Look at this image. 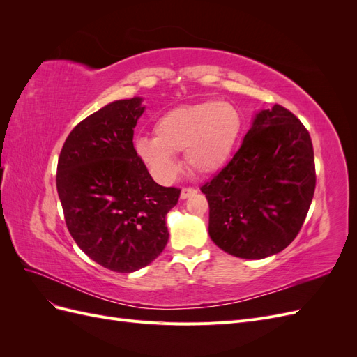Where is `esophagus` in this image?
<instances>
[{
	"mask_svg": "<svg viewBox=\"0 0 357 357\" xmlns=\"http://www.w3.org/2000/svg\"><path fill=\"white\" fill-rule=\"evenodd\" d=\"M197 193V190L195 189H192V188H185V189H181V192H180V198L181 199H188L189 197H193Z\"/></svg>",
	"mask_w": 357,
	"mask_h": 357,
	"instance_id": "obj_1",
	"label": "esophagus"
}]
</instances>
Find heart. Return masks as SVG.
<instances>
[{"instance_id": "obj_1", "label": "heart", "mask_w": 357, "mask_h": 357, "mask_svg": "<svg viewBox=\"0 0 357 357\" xmlns=\"http://www.w3.org/2000/svg\"><path fill=\"white\" fill-rule=\"evenodd\" d=\"M244 131L240 110L229 102L205 101L180 105L156 119L155 138L139 137L135 153L160 183L178 172L174 153L183 152L188 168L199 176L220 171L238 147Z\"/></svg>"}]
</instances>
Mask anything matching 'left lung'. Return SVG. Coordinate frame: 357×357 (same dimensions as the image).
<instances>
[{"instance_id":"left-lung-1","label":"left lung","mask_w":357,"mask_h":357,"mask_svg":"<svg viewBox=\"0 0 357 357\" xmlns=\"http://www.w3.org/2000/svg\"><path fill=\"white\" fill-rule=\"evenodd\" d=\"M314 189L305 126L278 104L257 112L238 152L201 188L210 205V238L235 257L277 255L295 240Z\"/></svg>"}]
</instances>
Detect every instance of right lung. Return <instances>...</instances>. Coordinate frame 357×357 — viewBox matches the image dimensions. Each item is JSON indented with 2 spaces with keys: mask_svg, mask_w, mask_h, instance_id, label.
I'll list each match as a JSON object with an SVG mask.
<instances>
[{
  "mask_svg": "<svg viewBox=\"0 0 357 357\" xmlns=\"http://www.w3.org/2000/svg\"><path fill=\"white\" fill-rule=\"evenodd\" d=\"M142 96L104 105L61 150L56 188L67 228L92 261L116 273L147 266L168 243L165 218L180 189L164 188L135 153Z\"/></svg>",
  "mask_w": 357,
  "mask_h": 357,
  "instance_id": "1",
  "label": "right lung"
}]
</instances>
